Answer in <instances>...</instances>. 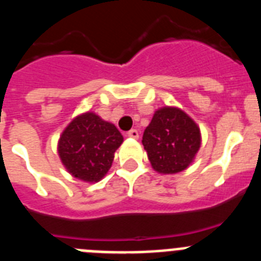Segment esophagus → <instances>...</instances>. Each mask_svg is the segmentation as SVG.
<instances>
[{"instance_id":"1","label":"esophagus","mask_w":261,"mask_h":261,"mask_svg":"<svg viewBox=\"0 0 261 261\" xmlns=\"http://www.w3.org/2000/svg\"><path fill=\"white\" fill-rule=\"evenodd\" d=\"M126 136L130 138H135V140H137L138 138V132H137V129H130L128 133H126Z\"/></svg>"}]
</instances>
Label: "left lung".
<instances>
[{
  "instance_id": "obj_1",
  "label": "left lung",
  "mask_w": 261,
  "mask_h": 261,
  "mask_svg": "<svg viewBox=\"0 0 261 261\" xmlns=\"http://www.w3.org/2000/svg\"><path fill=\"white\" fill-rule=\"evenodd\" d=\"M142 145L156 172L177 174L193 162L201 145V133L184 111L166 106L154 112Z\"/></svg>"
}]
</instances>
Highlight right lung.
Wrapping results in <instances>:
<instances>
[{"label": "right lung", "instance_id": "add662e5", "mask_svg": "<svg viewBox=\"0 0 261 261\" xmlns=\"http://www.w3.org/2000/svg\"><path fill=\"white\" fill-rule=\"evenodd\" d=\"M123 141V136L114 124L94 112H85L74 117L64 129L57 151L71 176L96 183L108 172L115 151Z\"/></svg>", "mask_w": 261, "mask_h": 261}]
</instances>
